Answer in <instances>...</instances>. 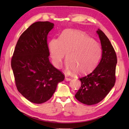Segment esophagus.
<instances>
[{
	"label": "esophagus",
	"mask_w": 129,
	"mask_h": 129,
	"mask_svg": "<svg viewBox=\"0 0 129 129\" xmlns=\"http://www.w3.org/2000/svg\"><path fill=\"white\" fill-rule=\"evenodd\" d=\"M71 80V78H70V77H68V76H66L65 77V80L67 81H70Z\"/></svg>",
	"instance_id": "1"
}]
</instances>
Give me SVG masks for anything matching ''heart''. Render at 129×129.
Masks as SVG:
<instances>
[{
  "label": "heart",
  "instance_id": "b5f03b06",
  "mask_svg": "<svg viewBox=\"0 0 129 129\" xmlns=\"http://www.w3.org/2000/svg\"><path fill=\"white\" fill-rule=\"evenodd\" d=\"M50 58L56 68H61L67 55L66 70L85 74L96 67L102 55L101 45L85 33L67 29L59 38H53L48 44Z\"/></svg>",
  "mask_w": 129,
  "mask_h": 129
}]
</instances>
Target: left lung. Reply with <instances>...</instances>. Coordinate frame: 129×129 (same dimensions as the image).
I'll return each mask as SVG.
<instances>
[{
    "mask_svg": "<svg viewBox=\"0 0 129 129\" xmlns=\"http://www.w3.org/2000/svg\"><path fill=\"white\" fill-rule=\"evenodd\" d=\"M97 34L102 49L101 60L91 73L79 79L81 86L75 95L81 103L89 106L102 101L115 83V52L109 39L100 29H98Z\"/></svg>",
    "mask_w": 129,
    "mask_h": 129,
    "instance_id": "1",
    "label": "left lung"
}]
</instances>
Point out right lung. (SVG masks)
Wrapping results in <instances>:
<instances>
[{
  "label": "right lung",
  "mask_w": 129,
  "mask_h": 129,
  "mask_svg": "<svg viewBox=\"0 0 129 129\" xmlns=\"http://www.w3.org/2000/svg\"><path fill=\"white\" fill-rule=\"evenodd\" d=\"M48 21L35 22L24 31L11 59L18 91L31 102L41 104L52 97L64 75L50 63L47 36L54 27Z\"/></svg>",
  "instance_id": "add662e5"
}]
</instances>
